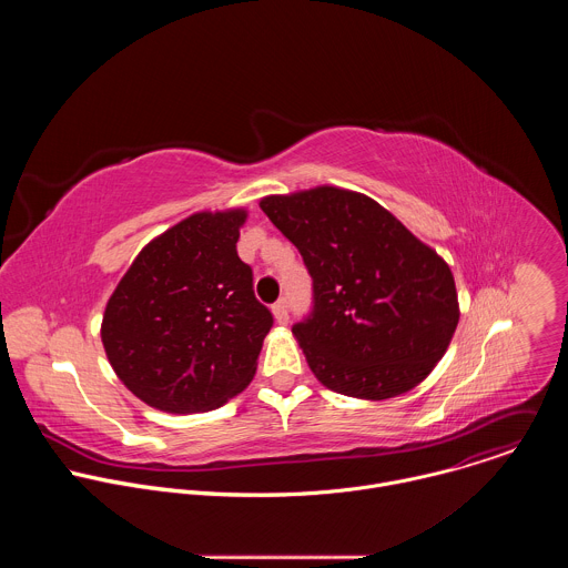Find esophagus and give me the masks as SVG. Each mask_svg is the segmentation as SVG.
<instances>
[{
  "label": "esophagus",
  "instance_id": "34e87169",
  "mask_svg": "<svg viewBox=\"0 0 568 568\" xmlns=\"http://www.w3.org/2000/svg\"><path fill=\"white\" fill-rule=\"evenodd\" d=\"M272 312H274V318H276L278 323H283V326L290 321V312H287V301H285V298L276 301V303L272 305Z\"/></svg>",
  "mask_w": 568,
  "mask_h": 568
}]
</instances>
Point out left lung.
Returning <instances> with one entry per match:
<instances>
[{"label":"left lung","instance_id":"left-lung-1","mask_svg":"<svg viewBox=\"0 0 568 568\" xmlns=\"http://www.w3.org/2000/svg\"><path fill=\"white\" fill-rule=\"evenodd\" d=\"M261 209L312 276V310L292 333L316 379L362 399L418 386L458 326L449 265L362 193L316 186Z\"/></svg>","mask_w":568,"mask_h":568}]
</instances>
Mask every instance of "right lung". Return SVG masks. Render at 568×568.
<instances>
[{"label": "right lung", "mask_w": 568, "mask_h": 568, "mask_svg": "<svg viewBox=\"0 0 568 568\" xmlns=\"http://www.w3.org/2000/svg\"><path fill=\"white\" fill-rule=\"evenodd\" d=\"M247 211L195 213L154 237L108 301L101 339L150 407L197 414L245 388L274 316L235 252Z\"/></svg>", "instance_id": "obj_1"}]
</instances>
